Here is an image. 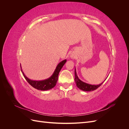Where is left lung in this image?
I'll list each match as a JSON object with an SVG mask.
<instances>
[{
	"label": "left lung",
	"mask_w": 129,
	"mask_h": 129,
	"mask_svg": "<svg viewBox=\"0 0 129 129\" xmlns=\"http://www.w3.org/2000/svg\"><path fill=\"white\" fill-rule=\"evenodd\" d=\"M75 81L77 88H79L80 89L84 91H91L93 90H96L100 86H101V85H102V84L104 82L103 81V82L101 83V84L98 85H92V84H90L87 83H85L84 82L82 81L81 80H80L79 78L78 77L75 69Z\"/></svg>",
	"instance_id": "obj_1"
}]
</instances>
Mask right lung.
I'll return each mask as SVG.
<instances>
[{
    "label": "right lung",
    "mask_w": 129,
    "mask_h": 129,
    "mask_svg": "<svg viewBox=\"0 0 129 129\" xmlns=\"http://www.w3.org/2000/svg\"><path fill=\"white\" fill-rule=\"evenodd\" d=\"M66 61H67V60H64L60 62L56 66V69H55V71H54L52 75L50 77H49L48 79L44 80L34 81L28 79V77L25 76L24 72H22V70L21 69V67L20 65L21 71L23 74V76L25 77V79L26 80L27 82H28V83L30 85H32L33 88L42 91L48 90H50L53 88L56 85V82L58 80V74H59L61 68L65 64Z\"/></svg>",
    "instance_id": "add662e5"
}]
</instances>
